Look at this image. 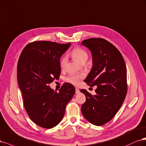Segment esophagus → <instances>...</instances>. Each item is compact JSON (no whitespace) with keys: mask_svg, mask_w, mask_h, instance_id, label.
Instances as JSON below:
<instances>
[{"mask_svg":"<svg viewBox=\"0 0 146 146\" xmlns=\"http://www.w3.org/2000/svg\"><path fill=\"white\" fill-rule=\"evenodd\" d=\"M79 92H80V91L79 89L78 88H76V89H75V93H76V94H78V93H79Z\"/></svg>","mask_w":146,"mask_h":146,"instance_id":"obj_1","label":"esophagus"}]
</instances>
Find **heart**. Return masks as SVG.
<instances>
[{"instance_id":"b5f03b06","label":"heart","mask_w":146,"mask_h":146,"mask_svg":"<svg viewBox=\"0 0 146 146\" xmlns=\"http://www.w3.org/2000/svg\"><path fill=\"white\" fill-rule=\"evenodd\" d=\"M71 54L74 59L81 64L85 63L88 58V54L87 51L79 47L74 48L72 51ZM66 62L67 57L66 56H64V57L61 58L60 60V67L62 68H64ZM83 78L84 75L82 74H72L67 78V81L70 82V84H73L74 86H78L79 84L81 79H82Z\"/></svg>"}]
</instances>
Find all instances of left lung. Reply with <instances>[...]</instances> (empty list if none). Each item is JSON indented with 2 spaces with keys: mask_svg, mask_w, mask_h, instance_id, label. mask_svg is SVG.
Segmentation results:
<instances>
[{
  "mask_svg": "<svg viewBox=\"0 0 146 146\" xmlns=\"http://www.w3.org/2000/svg\"><path fill=\"white\" fill-rule=\"evenodd\" d=\"M81 44L90 50L93 62L84 82L91 87L97 86L93 96L85 89L81 90L86 97L81 111L88 122L100 126L115 116L125 100L127 90L125 64L119 51L106 39H88Z\"/></svg>",
  "mask_w": 146,
  "mask_h": 146,
  "instance_id": "left-lung-1",
  "label": "left lung"
}]
</instances>
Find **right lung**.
<instances>
[{"label": "right lung", "instance_id": "obj_1", "mask_svg": "<svg viewBox=\"0 0 146 146\" xmlns=\"http://www.w3.org/2000/svg\"><path fill=\"white\" fill-rule=\"evenodd\" d=\"M71 44L35 41L26 45L19 59L17 76L23 105L30 119L41 127L51 129L63 118L75 88L65 83L58 93L49 84L59 77L60 58Z\"/></svg>", "mask_w": 146, "mask_h": 146}]
</instances>
